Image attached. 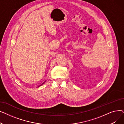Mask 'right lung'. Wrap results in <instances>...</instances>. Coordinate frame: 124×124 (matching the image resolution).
I'll return each mask as SVG.
<instances>
[{
	"label": "right lung",
	"mask_w": 124,
	"mask_h": 124,
	"mask_svg": "<svg viewBox=\"0 0 124 124\" xmlns=\"http://www.w3.org/2000/svg\"><path fill=\"white\" fill-rule=\"evenodd\" d=\"M45 82H44V83H43V84H44V83H45ZM41 85H40V86H41Z\"/></svg>",
	"instance_id": "obj_1"
}]
</instances>
